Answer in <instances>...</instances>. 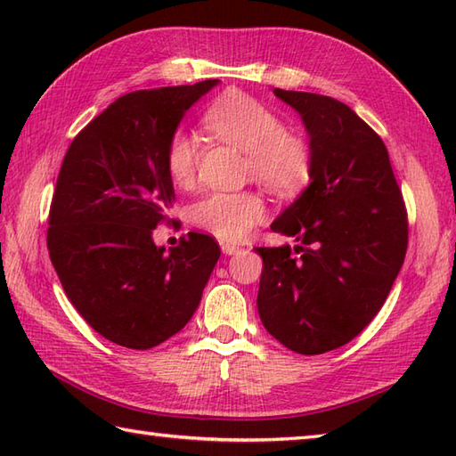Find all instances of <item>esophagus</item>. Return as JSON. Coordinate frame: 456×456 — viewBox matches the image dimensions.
<instances>
[{
    "instance_id": "1",
    "label": "esophagus",
    "mask_w": 456,
    "mask_h": 456,
    "mask_svg": "<svg viewBox=\"0 0 456 456\" xmlns=\"http://www.w3.org/2000/svg\"><path fill=\"white\" fill-rule=\"evenodd\" d=\"M239 245L237 243H221V250H223V255H235V253H239Z\"/></svg>"
}]
</instances>
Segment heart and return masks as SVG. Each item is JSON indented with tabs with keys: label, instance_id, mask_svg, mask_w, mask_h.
I'll list each match as a JSON object with an SVG mask.
<instances>
[{
	"label": "heart",
	"instance_id": "b5f03b06",
	"mask_svg": "<svg viewBox=\"0 0 456 456\" xmlns=\"http://www.w3.org/2000/svg\"><path fill=\"white\" fill-rule=\"evenodd\" d=\"M213 137L247 152V176L274 191H296L312 174V149L265 103L247 94H225L203 115ZM200 142L191 133L176 131L167 142L164 162L178 186H190L198 170ZM266 203L253 191H211L191 206V221L219 239L247 237L265 217Z\"/></svg>",
	"mask_w": 456,
	"mask_h": 456
}]
</instances>
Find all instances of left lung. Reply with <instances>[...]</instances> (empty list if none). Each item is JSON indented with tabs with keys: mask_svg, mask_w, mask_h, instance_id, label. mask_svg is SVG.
Here are the masks:
<instances>
[{
	"mask_svg": "<svg viewBox=\"0 0 456 456\" xmlns=\"http://www.w3.org/2000/svg\"><path fill=\"white\" fill-rule=\"evenodd\" d=\"M274 94L305 125L312 182L270 225L296 237L297 256L288 245L256 248V307L289 351L323 354L353 341L380 312L408 250V216L386 144L348 105Z\"/></svg>",
	"mask_w": 456,
	"mask_h": 456,
	"instance_id": "obj_1",
	"label": "left lung"
}]
</instances>
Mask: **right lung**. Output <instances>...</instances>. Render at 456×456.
<instances>
[{
  "label": "right lung",
  "mask_w": 456,
  "mask_h": 456,
  "mask_svg": "<svg viewBox=\"0 0 456 456\" xmlns=\"http://www.w3.org/2000/svg\"><path fill=\"white\" fill-rule=\"evenodd\" d=\"M217 84L123 95L76 134L62 160L48 255L72 305L115 345L147 351L176 335L217 265L209 235L188 233L170 250L152 240L174 201L167 142Z\"/></svg>",
  "instance_id": "add662e5"
}]
</instances>
